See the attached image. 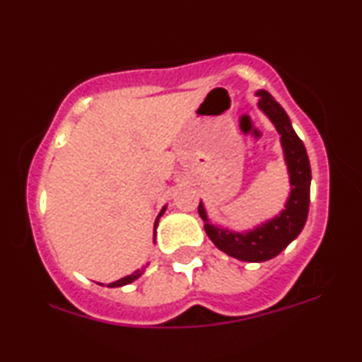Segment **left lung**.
Masks as SVG:
<instances>
[{
	"label": "left lung",
	"mask_w": 362,
	"mask_h": 362,
	"mask_svg": "<svg viewBox=\"0 0 362 362\" xmlns=\"http://www.w3.org/2000/svg\"><path fill=\"white\" fill-rule=\"evenodd\" d=\"M257 95H259V107L272 120L281 134L291 182V194L286 202V209H282V213L271 221L257 226L255 230L247 233H235L211 224L202 202L199 204V216L204 221V230L211 242L221 252L245 262H265L279 255L301 233L310 209L311 168L305 144L294 132L288 114L274 100L272 95L265 90H260Z\"/></svg>",
	"instance_id": "left-lung-1"
}]
</instances>
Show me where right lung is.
Segmentation results:
<instances>
[{
	"instance_id": "right-lung-1",
	"label": "right lung",
	"mask_w": 362,
	"mask_h": 362,
	"mask_svg": "<svg viewBox=\"0 0 362 362\" xmlns=\"http://www.w3.org/2000/svg\"><path fill=\"white\" fill-rule=\"evenodd\" d=\"M163 211H165V207H163V209H161V213L158 214V218H156V221H155V235H156L158 219H160V216L163 214ZM141 274H143V271H136L134 274H131V276H126V277H122V279H119V281H115V282H110V284H107V286H109V288H119V286H126V284H131L132 281H136V279H138V277L141 276Z\"/></svg>"
}]
</instances>
